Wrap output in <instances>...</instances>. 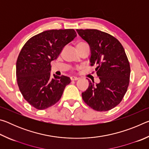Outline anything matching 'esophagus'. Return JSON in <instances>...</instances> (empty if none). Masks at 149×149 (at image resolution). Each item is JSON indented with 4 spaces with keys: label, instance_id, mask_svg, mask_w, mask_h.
Here are the masks:
<instances>
[{
    "label": "esophagus",
    "instance_id": "obj_1",
    "mask_svg": "<svg viewBox=\"0 0 149 149\" xmlns=\"http://www.w3.org/2000/svg\"><path fill=\"white\" fill-rule=\"evenodd\" d=\"M70 79H71L72 81H76V80L78 79V77H75V76H72V77H70Z\"/></svg>",
    "mask_w": 149,
    "mask_h": 149
}]
</instances>
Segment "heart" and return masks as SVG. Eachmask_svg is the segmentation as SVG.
Returning <instances> with one entry per match:
<instances>
[{"label": "heart", "instance_id": "heart-1", "mask_svg": "<svg viewBox=\"0 0 149 149\" xmlns=\"http://www.w3.org/2000/svg\"><path fill=\"white\" fill-rule=\"evenodd\" d=\"M87 45H88L87 42H85L84 41H79V42H77L76 46H77V49H81V48H82V47H84L85 46H87Z\"/></svg>", "mask_w": 149, "mask_h": 149}]
</instances>
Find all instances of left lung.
Masks as SVG:
<instances>
[{"label":"left lung","instance_id":"8db88e82","mask_svg":"<svg viewBox=\"0 0 149 149\" xmlns=\"http://www.w3.org/2000/svg\"><path fill=\"white\" fill-rule=\"evenodd\" d=\"M91 49V65H97L99 84L89 81L82 93L84 101L93 110L102 112L122 101L130 84V65L122 44L112 35L97 29H77Z\"/></svg>","mask_w":149,"mask_h":149}]
</instances>
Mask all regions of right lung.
Listing matches in <instances>:
<instances>
[{
  "label": "right lung",
  "instance_id": "add662e5",
  "mask_svg": "<svg viewBox=\"0 0 149 149\" xmlns=\"http://www.w3.org/2000/svg\"><path fill=\"white\" fill-rule=\"evenodd\" d=\"M77 36L73 29L48 30L32 37L24 45L16 62L20 92L27 102L38 110L52 107L61 98L68 77H50V62Z\"/></svg>",
  "mask_w": 149,
  "mask_h": 149
}]
</instances>
